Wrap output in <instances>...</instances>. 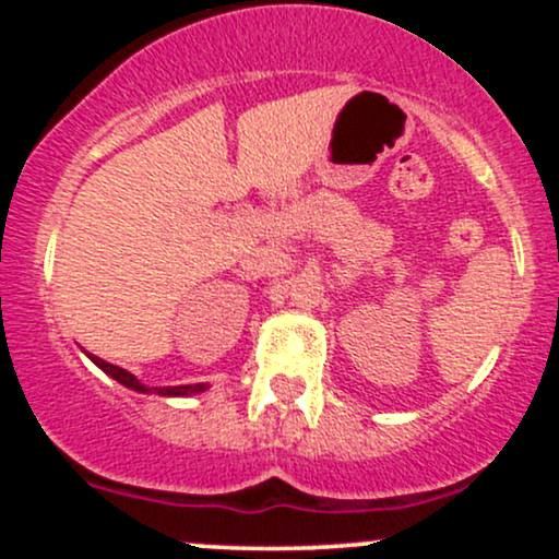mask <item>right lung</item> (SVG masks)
<instances>
[{
	"instance_id": "obj_1",
	"label": "right lung",
	"mask_w": 559,
	"mask_h": 559,
	"mask_svg": "<svg viewBox=\"0 0 559 559\" xmlns=\"http://www.w3.org/2000/svg\"><path fill=\"white\" fill-rule=\"evenodd\" d=\"M88 357H92V360H94L96 365H99V368L105 370L107 376H112L115 381L123 383V386L133 389V391H144V394H152V391H155V394H159V396H186V394H194V391H202V389H204L202 383H197V386H170V389H168V386H159V389H146L144 383L136 381V378L128 373V370L118 368V365H110V362L99 360V357H94V355H88Z\"/></svg>"
}]
</instances>
